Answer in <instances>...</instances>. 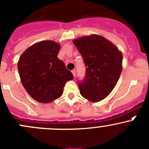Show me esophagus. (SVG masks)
Returning a JSON list of instances; mask_svg holds the SVG:
<instances>
[{"mask_svg": "<svg viewBox=\"0 0 149 149\" xmlns=\"http://www.w3.org/2000/svg\"><path fill=\"white\" fill-rule=\"evenodd\" d=\"M72 73H73V76H76V70H75V69H73V70H72Z\"/></svg>", "mask_w": 149, "mask_h": 149, "instance_id": "1", "label": "esophagus"}]
</instances>
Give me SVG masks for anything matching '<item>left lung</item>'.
<instances>
[{"label": "left lung", "instance_id": "1", "mask_svg": "<svg viewBox=\"0 0 149 149\" xmlns=\"http://www.w3.org/2000/svg\"><path fill=\"white\" fill-rule=\"evenodd\" d=\"M83 57L86 75L78 82L80 93L91 102H98L113 90L122 70V54L102 36L92 35L73 41Z\"/></svg>", "mask_w": 149, "mask_h": 149}]
</instances>
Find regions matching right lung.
Here are the masks:
<instances>
[{"label": "right lung", "mask_w": 149, "mask_h": 149, "mask_svg": "<svg viewBox=\"0 0 149 149\" xmlns=\"http://www.w3.org/2000/svg\"><path fill=\"white\" fill-rule=\"evenodd\" d=\"M60 47L52 41H43L27 48L17 67L27 93L38 102L47 103L60 97L68 81L73 76L57 57Z\"/></svg>", "instance_id": "1"}]
</instances>
